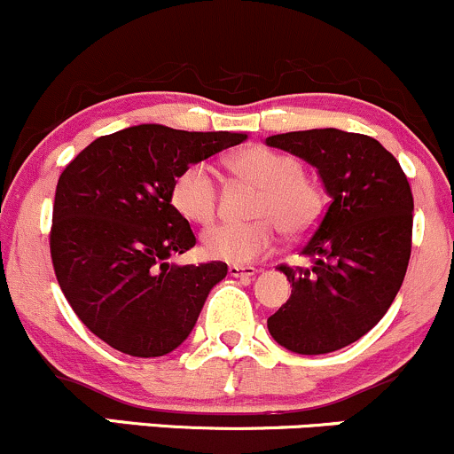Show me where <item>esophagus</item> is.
<instances>
[{"mask_svg":"<svg viewBox=\"0 0 454 454\" xmlns=\"http://www.w3.org/2000/svg\"><path fill=\"white\" fill-rule=\"evenodd\" d=\"M257 274V270L248 266H229V277L233 278H251Z\"/></svg>","mask_w":454,"mask_h":454,"instance_id":"obj_1","label":"esophagus"}]
</instances>
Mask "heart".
Returning <instances> with one entry per match:
<instances>
[{"label": "heart", "instance_id": "b5f03b06", "mask_svg": "<svg viewBox=\"0 0 454 454\" xmlns=\"http://www.w3.org/2000/svg\"><path fill=\"white\" fill-rule=\"evenodd\" d=\"M229 169L259 186L253 206V223H214L201 231L206 257L233 266H248L277 247L278 231L302 236L322 212L319 188L302 173V162L287 152L268 145H251L229 156ZM171 203L182 216L207 223L216 214L218 180L207 162H192L177 173L171 186Z\"/></svg>", "mask_w": 454, "mask_h": 454}]
</instances>
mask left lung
Listing matches in <instances>:
<instances>
[{
	"label": "left lung",
	"instance_id": "left-lung-1",
	"mask_svg": "<svg viewBox=\"0 0 454 454\" xmlns=\"http://www.w3.org/2000/svg\"><path fill=\"white\" fill-rule=\"evenodd\" d=\"M317 169L330 206L300 254L310 268L278 270L292 295L268 317L272 339L302 356L364 337L390 309L411 253L414 197L395 156L373 137L339 129L268 137Z\"/></svg>",
	"mask_w": 454,
	"mask_h": 454
}]
</instances>
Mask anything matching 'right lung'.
I'll use <instances>...</instances> for the list:
<instances>
[{"label":"right lung","instance_id":"1","mask_svg":"<svg viewBox=\"0 0 454 454\" xmlns=\"http://www.w3.org/2000/svg\"><path fill=\"white\" fill-rule=\"evenodd\" d=\"M244 132H188L139 124L98 137L58 180L51 259L76 317L137 358L180 348L227 263H169L195 247L171 203L184 167L242 144Z\"/></svg>","mask_w":454,"mask_h":454}]
</instances>
